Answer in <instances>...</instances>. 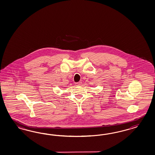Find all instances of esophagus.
I'll use <instances>...</instances> for the list:
<instances>
[{"mask_svg":"<svg viewBox=\"0 0 155 155\" xmlns=\"http://www.w3.org/2000/svg\"><path fill=\"white\" fill-rule=\"evenodd\" d=\"M76 86H80L82 84V82H76L75 84Z\"/></svg>","mask_w":155,"mask_h":155,"instance_id":"esophagus-1","label":"esophagus"}]
</instances>
